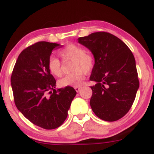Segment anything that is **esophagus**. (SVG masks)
<instances>
[{"instance_id":"esophagus-1","label":"esophagus","mask_w":154,"mask_h":154,"mask_svg":"<svg viewBox=\"0 0 154 154\" xmlns=\"http://www.w3.org/2000/svg\"><path fill=\"white\" fill-rule=\"evenodd\" d=\"M75 91H77V92H79V91H80V90H82V88L76 87V88H75Z\"/></svg>"}]
</instances>
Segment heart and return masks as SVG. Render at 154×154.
<instances>
[{"label":"heart","instance_id":"1","mask_svg":"<svg viewBox=\"0 0 154 154\" xmlns=\"http://www.w3.org/2000/svg\"><path fill=\"white\" fill-rule=\"evenodd\" d=\"M59 56L63 60L73 61L72 71L73 73L66 75L59 81L61 87H78L82 85L85 76L93 70L95 59L90 53L85 52L84 48L75 44H69L59 51ZM48 68L53 75L61 77L62 75L61 62L58 59L51 57L48 63Z\"/></svg>","mask_w":154,"mask_h":154}]
</instances>
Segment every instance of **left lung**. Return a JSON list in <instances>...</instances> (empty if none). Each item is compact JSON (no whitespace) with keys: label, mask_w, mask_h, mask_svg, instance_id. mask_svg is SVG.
Instances as JSON below:
<instances>
[{"label":"left lung","mask_w":154,"mask_h":154,"mask_svg":"<svg viewBox=\"0 0 154 154\" xmlns=\"http://www.w3.org/2000/svg\"><path fill=\"white\" fill-rule=\"evenodd\" d=\"M78 43L89 49L95 59L90 77L95 82L91 87L92 110L104 121L121 119L131 108L139 88L133 54L119 38L105 32L81 37Z\"/></svg>","instance_id":"1"}]
</instances>
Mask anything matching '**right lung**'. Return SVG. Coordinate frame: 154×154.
Segmentation results:
<instances>
[{
  "instance_id": "right-lung-1",
  "label": "right lung",
  "mask_w": 154,
  "mask_h": 154,
  "mask_svg": "<svg viewBox=\"0 0 154 154\" xmlns=\"http://www.w3.org/2000/svg\"><path fill=\"white\" fill-rule=\"evenodd\" d=\"M63 45L42 41L19 54L11 78L16 106L28 120L46 130L61 126L77 92L72 87L56 89L48 68L52 51Z\"/></svg>"
}]
</instances>
